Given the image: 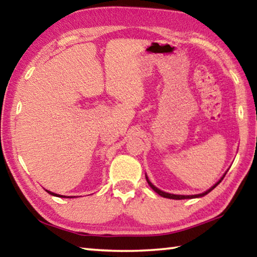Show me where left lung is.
Returning a JSON list of instances; mask_svg holds the SVG:
<instances>
[{
    "instance_id": "left-lung-1",
    "label": "left lung",
    "mask_w": 257,
    "mask_h": 257,
    "mask_svg": "<svg viewBox=\"0 0 257 257\" xmlns=\"http://www.w3.org/2000/svg\"><path fill=\"white\" fill-rule=\"evenodd\" d=\"M224 176H225V175H224ZM224 176H223L222 178H221V180L223 179ZM146 180H147V182H149V185L152 187V189H153V190L155 191V193H158V194H159V195H161V196H162V197H165V198H172V199H185V198H195V197H202V196H204V195H206V194L210 193L211 190L214 189L215 187H216L217 185H219L220 182H221V180H219V181L216 182V184H215L214 186L211 187L210 189L206 190L205 193H203V194H198V195H189V196H184V195H173V194L164 193V191H162V190H160V189L156 188V187H155L154 185H152V182L149 180V178H147V177H146Z\"/></svg>"
}]
</instances>
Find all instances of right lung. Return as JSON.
<instances>
[{"instance_id": "right-lung-1", "label": "right lung", "mask_w": 257, "mask_h": 257, "mask_svg": "<svg viewBox=\"0 0 257 257\" xmlns=\"http://www.w3.org/2000/svg\"><path fill=\"white\" fill-rule=\"evenodd\" d=\"M47 193H49V194H51V195H53V196H58V197H66V196H62V195H58V194L51 193V191H49V190H47Z\"/></svg>"}]
</instances>
